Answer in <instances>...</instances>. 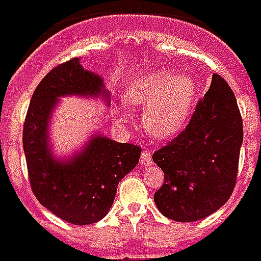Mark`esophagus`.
<instances>
[{
  "instance_id": "1",
  "label": "esophagus",
  "mask_w": 261,
  "mask_h": 261,
  "mask_svg": "<svg viewBox=\"0 0 261 261\" xmlns=\"http://www.w3.org/2000/svg\"><path fill=\"white\" fill-rule=\"evenodd\" d=\"M139 163L140 166H143V167H146V166H150L151 164L150 151H147V150L142 151V154H140V159H139Z\"/></svg>"
}]
</instances>
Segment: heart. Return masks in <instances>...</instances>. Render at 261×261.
<instances>
[{"mask_svg": "<svg viewBox=\"0 0 261 261\" xmlns=\"http://www.w3.org/2000/svg\"><path fill=\"white\" fill-rule=\"evenodd\" d=\"M197 97V83L186 73L156 68L130 81L125 101L132 107H146L143 126L157 139H170L187 125ZM118 123H125L129 110L125 102L114 108Z\"/></svg>", "mask_w": 261, "mask_h": 261, "instance_id": "1", "label": "heart"}]
</instances>
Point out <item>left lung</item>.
Wrapping results in <instances>:
<instances>
[{"label": "left lung", "instance_id": "left-lung-1", "mask_svg": "<svg viewBox=\"0 0 261 261\" xmlns=\"http://www.w3.org/2000/svg\"><path fill=\"white\" fill-rule=\"evenodd\" d=\"M243 125L233 91L221 75L195 108L188 126L153 153L164 182L154 194L157 210L177 222L212 215L233 193Z\"/></svg>", "mask_w": 261, "mask_h": 261}]
</instances>
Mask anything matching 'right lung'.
Instances as JSON below:
<instances>
[{
	"label": "right lung",
	"mask_w": 261,
	"mask_h": 261,
	"mask_svg": "<svg viewBox=\"0 0 261 261\" xmlns=\"http://www.w3.org/2000/svg\"><path fill=\"white\" fill-rule=\"evenodd\" d=\"M101 98L110 105L104 79L75 57L55 67L39 83L23 125V151L33 194L45 208L73 225L101 221L114 204L116 187L139 163V146L119 143L99 132L80 150L57 156L50 122L62 97Z\"/></svg>",
	"instance_id": "obj_1"
}]
</instances>
